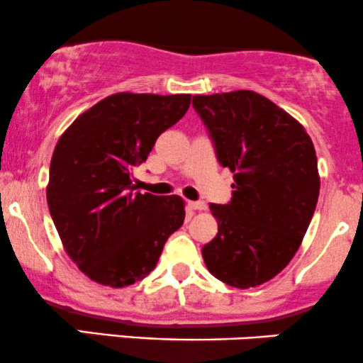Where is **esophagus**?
<instances>
[{
    "label": "esophagus",
    "instance_id": "obj_1",
    "mask_svg": "<svg viewBox=\"0 0 363 363\" xmlns=\"http://www.w3.org/2000/svg\"><path fill=\"white\" fill-rule=\"evenodd\" d=\"M189 206L193 209H198V211H204V209L208 208V204L204 203V201H191Z\"/></svg>",
    "mask_w": 363,
    "mask_h": 363
}]
</instances>
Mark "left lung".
Instances as JSON below:
<instances>
[{
    "mask_svg": "<svg viewBox=\"0 0 363 363\" xmlns=\"http://www.w3.org/2000/svg\"><path fill=\"white\" fill-rule=\"evenodd\" d=\"M193 106L235 179L230 203L209 204L218 235L201 250L204 264L231 287H257L289 264L311 223L314 145L296 118L253 91L194 96Z\"/></svg>",
    "mask_w": 363,
    "mask_h": 363,
    "instance_id": "8db88e82",
    "label": "left lung"
}]
</instances>
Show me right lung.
I'll use <instances>...</instances> for the list:
<instances>
[{
  "label": "right lung",
  "instance_id": "right-lung-1",
  "mask_svg": "<svg viewBox=\"0 0 363 363\" xmlns=\"http://www.w3.org/2000/svg\"><path fill=\"white\" fill-rule=\"evenodd\" d=\"M189 104L191 94L116 93L60 135L47 203L64 250L91 281L116 289L142 281L182 226L184 199L142 194L132 170Z\"/></svg>",
  "mask_w": 363,
  "mask_h": 363
}]
</instances>
